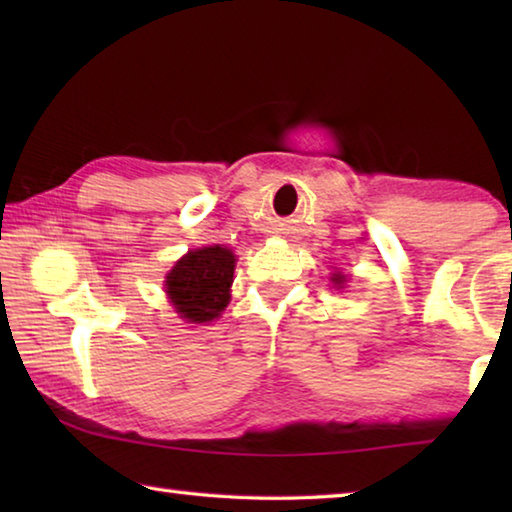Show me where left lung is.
I'll return each instance as SVG.
<instances>
[{"label": "left lung", "instance_id": "1", "mask_svg": "<svg viewBox=\"0 0 512 512\" xmlns=\"http://www.w3.org/2000/svg\"><path fill=\"white\" fill-rule=\"evenodd\" d=\"M343 280H345L343 275H334V280H332V282H334V284H343Z\"/></svg>", "mask_w": 512, "mask_h": 512}]
</instances>
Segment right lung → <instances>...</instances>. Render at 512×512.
Masks as SVG:
<instances>
[{
    "label": "right lung",
    "instance_id": "add662e5",
    "mask_svg": "<svg viewBox=\"0 0 512 512\" xmlns=\"http://www.w3.org/2000/svg\"><path fill=\"white\" fill-rule=\"evenodd\" d=\"M235 255L221 246L198 248L180 259L167 275V293L187 323H210L230 300Z\"/></svg>",
    "mask_w": 512,
    "mask_h": 512
}]
</instances>
